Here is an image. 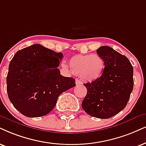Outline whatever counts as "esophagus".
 I'll use <instances>...</instances> for the list:
<instances>
[{
	"instance_id": "obj_1",
	"label": "esophagus",
	"mask_w": 146,
	"mask_h": 146,
	"mask_svg": "<svg viewBox=\"0 0 146 146\" xmlns=\"http://www.w3.org/2000/svg\"><path fill=\"white\" fill-rule=\"evenodd\" d=\"M75 84H76V85L77 86V85L82 84L83 82L81 80H79V79H76V81H75Z\"/></svg>"
}]
</instances>
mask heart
Wrapping results in <instances>:
<instances>
[{
  "label": "heart",
  "instance_id": "heart-1",
  "mask_svg": "<svg viewBox=\"0 0 146 146\" xmlns=\"http://www.w3.org/2000/svg\"><path fill=\"white\" fill-rule=\"evenodd\" d=\"M69 65L73 75L90 82L100 78L105 67L104 60L97 54L77 55L70 58ZM62 67L67 68L65 64H62Z\"/></svg>",
  "mask_w": 146,
  "mask_h": 146
}]
</instances>
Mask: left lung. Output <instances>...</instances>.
<instances>
[{"label": "left lung", "instance_id": "8db88e82", "mask_svg": "<svg viewBox=\"0 0 146 146\" xmlns=\"http://www.w3.org/2000/svg\"><path fill=\"white\" fill-rule=\"evenodd\" d=\"M105 67L99 79L84 84L87 95L82 108L89 115L108 119L125 108L133 88V69L129 60L109 46L97 49Z\"/></svg>", "mask_w": 146, "mask_h": 146}]
</instances>
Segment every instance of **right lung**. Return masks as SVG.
<instances>
[{
  "instance_id": "obj_1",
  "label": "right lung",
  "mask_w": 146,
  "mask_h": 146,
  "mask_svg": "<svg viewBox=\"0 0 146 146\" xmlns=\"http://www.w3.org/2000/svg\"><path fill=\"white\" fill-rule=\"evenodd\" d=\"M63 54L40 44L17 51L11 60L7 90L11 102L22 114L38 117L54 108L60 94L76 86L58 69Z\"/></svg>"
}]
</instances>
